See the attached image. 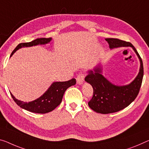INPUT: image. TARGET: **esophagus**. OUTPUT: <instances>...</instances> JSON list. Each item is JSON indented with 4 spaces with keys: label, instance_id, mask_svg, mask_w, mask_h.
<instances>
[{
    "label": "esophagus",
    "instance_id": "obj_1",
    "mask_svg": "<svg viewBox=\"0 0 149 149\" xmlns=\"http://www.w3.org/2000/svg\"><path fill=\"white\" fill-rule=\"evenodd\" d=\"M84 81V74H79L77 77V82L79 84H82Z\"/></svg>",
    "mask_w": 149,
    "mask_h": 149
}]
</instances>
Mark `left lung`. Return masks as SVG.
<instances>
[{"label": "left lung", "mask_w": 149, "mask_h": 149, "mask_svg": "<svg viewBox=\"0 0 149 149\" xmlns=\"http://www.w3.org/2000/svg\"><path fill=\"white\" fill-rule=\"evenodd\" d=\"M109 48L132 47L140 61V69L134 81L127 85L118 86L112 84L102 75L100 64L92 70H88L86 82L93 88V96L88 102V106L98 113L109 114L123 110L133 102L138 95L143 78V64L135 48L131 43L117 38H106Z\"/></svg>", "instance_id": "1"}]
</instances>
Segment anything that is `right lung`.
I'll return each mask as SVG.
<instances>
[{"instance_id": "obj_1", "label": "right lung", "mask_w": 149, "mask_h": 149, "mask_svg": "<svg viewBox=\"0 0 149 149\" xmlns=\"http://www.w3.org/2000/svg\"><path fill=\"white\" fill-rule=\"evenodd\" d=\"M52 38H37L30 42L20 43L10 54L11 57L15 52L22 47H30L38 45H45L51 42ZM76 84V79H72L65 82H54L48 90L39 98L31 102H23L16 98L10 93L11 97L20 107L35 113L45 114L49 113L58 106L63 100L64 93L70 86Z\"/></svg>"}]
</instances>
